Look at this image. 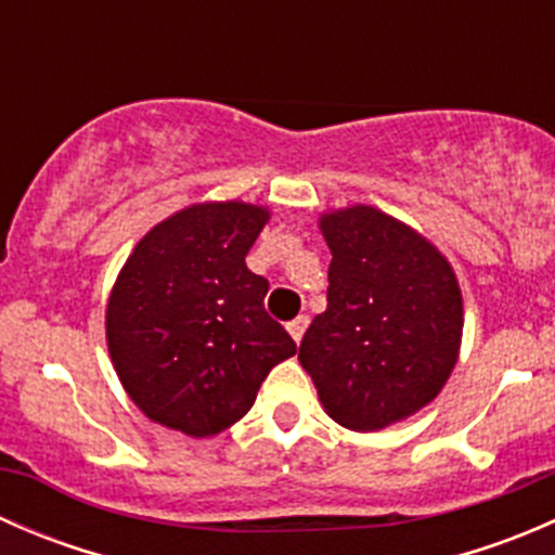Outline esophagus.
<instances>
[{
	"label": "esophagus",
	"mask_w": 555,
	"mask_h": 555,
	"mask_svg": "<svg viewBox=\"0 0 555 555\" xmlns=\"http://www.w3.org/2000/svg\"><path fill=\"white\" fill-rule=\"evenodd\" d=\"M306 327H309V317H295V319H293V322H289V324H287L289 335H293V338H295V340H298V344H300V338H304Z\"/></svg>",
	"instance_id": "34e87169"
}]
</instances>
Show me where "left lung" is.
Instances as JSON below:
<instances>
[{
  "instance_id": "left-lung-1",
  "label": "left lung",
  "mask_w": 555,
  "mask_h": 555,
  "mask_svg": "<svg viewBox=\"0 0 555 555\" xmlns=\"http://www.w3.org/2000/svg\"><path fill=\"white\" fill-rule=\"evenodd\" d=\"M333 251L327 309L298 360L340 427L373 433L413 416L449 382L462 344L451 262L413 228L373 206L322 215Z\"/></svg>"
}]
</instances>
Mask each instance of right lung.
Masks as SVG:
<instances>
[{
	"label": "right lung",
	"instance_id": "1",
	"mask_svg": "<svg viewBox=\"0 0 555 555\" xmlns=\"http://www.w3.org/2000/svg\"><path fill=\"white\" fill-rule=\"evenodd\" d=\"M268 217L242 201L195 204L133 246L106 304V344L153 422L190 438L222 433L298 351L262 306L268 282L244 262Z\"/></svg>",
	"mask_w": 555,
	"mask_h": 555
}]
</instances>
